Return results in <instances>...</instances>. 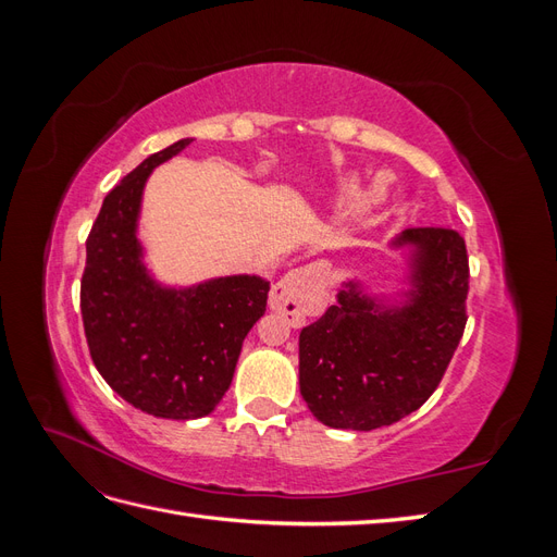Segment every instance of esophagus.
<instances>
[{
	"instance_id": "34e87169",
	"label": "esophagus",
	"mask_w": 557,
	"mask_h": 557,
	"mask_svg": "<svg viewBox=\"0 0 557 557\" xmlns=\"http://www.w3.org/2000/svg\"><path fill=\"white\" fill-rule=\"evenodd\" d=\"M325 301V272L320 264H305L293 269L269 293V307L288 318L293 327L305 325L307 315L323 311Z\"/></svg>"
}]
</instances>
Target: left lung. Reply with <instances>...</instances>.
Returning <instances> with one entry per match:
<instances>
[{"mask_svg":"<svg viewBox=\"0 0 557 557\" xmlns=\"http://www.w3.org/2000/svg\"><path fill=\"white\" fill-rule=\"evenodd\" d=\"M407 301L383 307L356 283L299 332V393L323 425L376 430L420 409L442 383L467 325L469 258L453 227H409Z\"/></svg>","mask_w":557,"mask_h":557,"instance_id":"1","label":"left lung"}]
</instances>
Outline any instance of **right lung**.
<instances>
[{
    "instance_id": "obj_1",
    "label": "right lung",
    "mask_w": 557,
    "mask_h": 557,
    "mask_svg": "<svg viewBox=\"0 0 557 557\" xmlns=\"http://www.w3.org/2000/svg\"><path fill=\"white\" fill-rule=\"evenodd\" d=\"M190 141L146 158L104 197L81 278V315L97 372L134 409L174 420L207 416L223 399L269 293L260 276L213 278L185 290L148 276L137 239L144 185L153 166Z\"/></svg>"
}]
</instances>
